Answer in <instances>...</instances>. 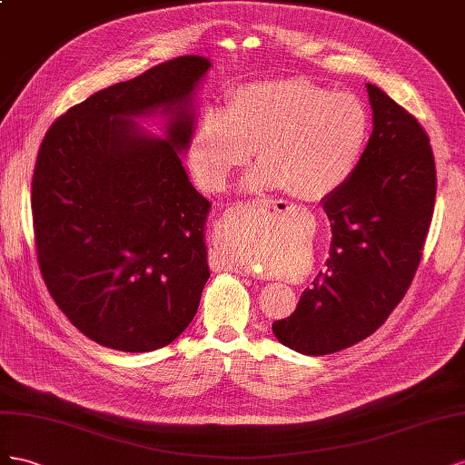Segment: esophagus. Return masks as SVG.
I'll return each mask as SVG.
<instances>
[{
  "label": "esophagus",
  "instance_id": "1",
  "mask_svg": "<svg viewBox=\"0 0 465 465\" xmlns=\"http://www.w3.org/2000/svg\"><path fill=\"white\" fill-rule=\"evenodd\" d=\"M253 212H261V214H282V212H288V206L282 203H274V201H253V203H240L232 208H228V212L223 214V223H237L240 220H243L247 214H253ZM218 262V261H216ZM222 267L233 269L237 272H251L249 269L237 267V264L230 262V261H222Z\"/></svg>",
  "mask_w": 465,
  "mask_h": 465
}]
</instances>
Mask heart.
Segmentation results:
<instances>
[{
  "label": "heart",
  "mask_w": 465,
  "mask_h": 465,
  "mask_svg": "<svg viewBox=\"0 0 465 465\" xmlns=\"http://www.w3.org/2000/svg\"><path fill=\"white\" fill-rule=\"evenodd\" d=\"M370 138V114L351 93H333L303 77L237 87L228 109H208L191 140V162L208 189H222L257 153L247 184L282 189L302 203H320L351 179ZM225 255L237 267L259 262L255 242L235 233Z\"/></svg>",
  "instance_id": "b5f03b06"
}]
</instances>
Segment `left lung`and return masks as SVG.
Masks as SVG:
<instances>
[{
  "mask_svg": "<svg viewBox=\"0 0 465 465\" xmlns=\"http://www.w3.org/2000/svg\"><path fill=\"white\" fill-rule=\"evenodd\" d=\"M374 130L351 179L323 198L329 259L286 320L284 347L331 354L370 337L413 281L430 228L436 167L427 132L380 87L366 84Z\"/></svg>",
  "mask_w": 465,
  "mask_h": 465,
  "instance_id": "1",
  "label": "left lung"
}]
</instances>
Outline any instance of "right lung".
<instances>
[{
    "instance_id": "add662e5",
    "label": "right lung",
    "mask_w": 465,
    "mask_h": 465,
    "mask_svg": "<svg viewBox=\"0 0 465 465\" xmlns=\"http://www.w3.org/2000/svg\"><path fill=\"white\" fill-rule=\"evenodd\" d=\"M179 56L93 93L54 121L38 150L33 222L45 284L85 337L150 352L189 327L210 276V203L181 152L194 130V91L210 68ZM163 114L166 138L134 117Z\"/></svg>"
}]
</instances>
